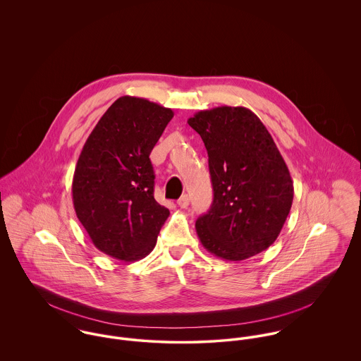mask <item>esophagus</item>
<instances>
[{"label": "esophagus", "instance_id": "esophagus-1", "mask_svg": "<svg viewBox=\"0 0 361 361\" xmlns=\"http://www.w3.org/2000/svg\"><path fill=\"white\" fill-rule=\"evenodd\" d=\"M189 203H190V199H189L188 195H183V196L178 200V206L180 207V208H186V207L189 206Z\"/></svg>", "mask_w": 361, "mask_h": 361}]
</instances>
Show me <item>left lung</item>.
Listing matches in <instances>:
<instances>
[{"label": "left lung", "instance_id": "1", "mask_svg": "<svg viewBox=\"0 0 361 361\" xmlns=\"http://www.w3.org/2000/svg\"><path fill=\"white\" fill-rule=\"evenodd\" d=\"M188 123L202 136L212 182L209 211L196 232L211 255L242 261L279 236L293 202V182L274 139L245 106H216Z\"/></svg>", "mask_w": 361, "mask_h": 361}]
</instances>
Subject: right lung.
<instances>
[{
  "instance_id": "right-lung-1",
  "label": "right lung",
  "mask_w": 361,
  "mask_h": 361,
  "mask_svg": "<svg viewBox=\"0 0 361 361\" xmlns=\"http://www.w3.org/2000/svg\"><path fill=\"white\" fill-rule=\"evenodd\" d=\"M173 111L123 96L100 118L79 155L72 197L93 245L109 257L152 253L169 209L154 199L150 153Z\"/></svg>"
}]
</instances>
